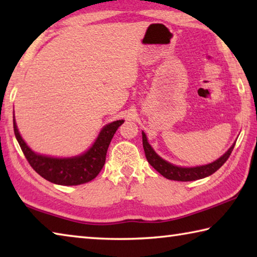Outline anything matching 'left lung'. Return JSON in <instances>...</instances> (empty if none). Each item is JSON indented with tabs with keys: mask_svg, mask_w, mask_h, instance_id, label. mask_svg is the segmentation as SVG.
Here are the masks:
<instances>
[{
	"mask_svg": "<svg viewBox=\"0 0 257 257\" xmlns=\"http://www.w3.org/2000/svg\"><path fill=\"white\" fill-rule=\"evenodd\" d=\"M143 147H144L145 156L147 161H149V163L155 169L156 171L161 173L163 177L167 178V179L177 180V181H193V180L202 179V178L211 176L216 170H219V169L225 163V161L229 159V156L231 154V152L234 147V144L230 147L227 153L223 154V156H221L219 160L214 161L213 163L202 165V167H196V168L176 167V165H173L171 163L167 162V161H164L163 159H161L149 144L146 135L144 133H143Z\"/></svg>",
	"mask_w": 257,
	"mask_h": 257,
	"instance_id": "1",
	"label": "left lung"
}]
</instances>
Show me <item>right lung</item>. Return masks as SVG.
<instances>
[{
  "instance_id": "add662e5",
  "label": "right lung",
  "mask_w": 257,
  "mask_h": 257,
  "mask_svg": "<svg viewBox=\"0 0 257 257\" xmlns=\"http://www.w3.org/2000/svg\"><path fill=\"white\" fill-rule=\"evenodd\" d=\"M123 120L108 123L99 133L96 142L85 154L71 159H54L35 154L26 145L14 119V130L21 151L38 175L56 185L77 186L92 181L101 172L106 159V152L113 136Z\"/></svg>"
}]
</instances>
